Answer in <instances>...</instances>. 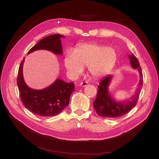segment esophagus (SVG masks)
I'll return each instance as SVG.
<instances>
[{
	"mask_svg": "<svg viewBox=\"0 0 159 159\" xmlns=\"http://www.w3.org/2000/svg\"><path fill=\"white\" fill-rule=\"evenodd\" d=\"M87 85H88V82H81L80 84V86H81L82 87H85Z\"/></svg>",
	"mask_w": 159,
	"mask_h": 159,
	"instance_id": "esophagus-1",
	"label": "esophagus"
}]
</instances>
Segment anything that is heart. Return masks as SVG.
Masks as SVG:
<instances>
[{"label": "heart", "mask_w": 159, "mask_h": 159, "mask_svg": "<svg viewBox=\"0 0 159 159\" xmlns=\"http://www.w3.org/2000/svg\"><path fill=\"white\" fill-rule=\"evenodd\" d=\"M117 55L112 48L95 43H85L73 50L67 51L64 64L68 74L73 78L79 77L87 66L91 77L97 79L109 73L115 66Z\"/></svg>", "instance_id": "heart-1"}]
</instances>
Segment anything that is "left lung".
<instances>
[{
    "mask_svg": "<svg viewBox=\"0 0 159 159\" xmlns=\"http://www.w3.org/2000/svg\"><path fill=\"white\" fill-rule=\"evenodd\" d=\"M129 58L132 68L138 70L140 77L138 84L139 88L136 90L135 94L131 97V101L128 99L124 101V102L116 101V100L111 96L108 89L113 76L107 75L99 83L97 97L93 103L95 110L99 116L106 118L120 117L128 113L136 106L140 94V88L143 85V75L139 62L136 57L131 53V55H129Z\"/></svg>",
    "mask_w": 159,
    "mask_h": 159,
    "instance_id": "1",
    "label": "left lung"
}]
</instances>
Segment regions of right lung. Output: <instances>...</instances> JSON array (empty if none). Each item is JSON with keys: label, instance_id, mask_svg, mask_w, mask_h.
<instances>
[{"label": "right lung", "instance_id": "obj_1", "mask_svg": "<svg viewBox=\"0 0 159 159\" xmlns=\"http://www.w3.org/2000/svg\"><path fill=\"white\" fill-rule=\"evenodd\" d=\"M60 34L49 35L41 39L31 48L28 54L36 50L45 49L55 55L62 54ZM24 58L19 66L16 79L22 104L31 112L41 116H53L60 114L69 104L70 98L75 90L74 83L66 82L57 79L52 84L43 89L30 88L25 82L22 68Z\"/></svg>", "mask_w": 159, "mask_h": 159}]
</instances>
